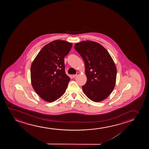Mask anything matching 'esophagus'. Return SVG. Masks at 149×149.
Masks as SVG:
<instances>
[{
  "label": "esophagus",
  "instance_id": "1",
  "mask_svg": "<svg viewBox=\"0 0 149 149\" xmlns=\"http://www.w3.org/2000/svg\"><path fill=\"white\" fill-rule=\"evenodd\" d=\"M79 75V72H77L75 75H73V77L74 78L76 77H77V76Z\"/></svg>",
  "mask_w": 149,
  "mask_h": 149
}]
</instances>
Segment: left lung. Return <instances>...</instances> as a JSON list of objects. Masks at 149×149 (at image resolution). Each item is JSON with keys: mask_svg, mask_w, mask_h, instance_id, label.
Masks as SVG:
<instances>
[{"mask_svg": "<svg viewBox=\"0 0 149 149\" xmlns=\"http://www.w3.org/2000/svg\"><path fill=\"white\" fill-rule=\"evenodd\" d=\"M74 48L85 64L87 81L82 87L84 93L94 102L103 101L112 93L116 82L113 60L107 50L96 42L81 41L76 43Z\"/></svg>", "mask_w": 149, "mask_h": 149, "instance_id": "1", "label": "left lung"}]
</instances>
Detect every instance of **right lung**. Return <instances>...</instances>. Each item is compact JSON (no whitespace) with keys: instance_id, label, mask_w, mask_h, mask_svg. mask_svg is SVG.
Listing matches in <instances>:
<instances>
[{"instance_id":"add662e5","label":"right lung","mask_w":149,"mask_h":149,"mask_svg":"<svg viewBox=\"0 0 149 149\" xmlns=\"http://www.w3.org/2000/svg\"><path fill=\"white\" fill-rule=\"evenodd\" d=\"M72 44L57 40L44 46L31 67V85L43 100L52 102L65 93L70 78L65 74L64 58Z\"/></svg>"}]
</instances>
